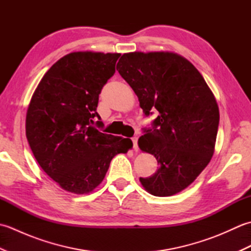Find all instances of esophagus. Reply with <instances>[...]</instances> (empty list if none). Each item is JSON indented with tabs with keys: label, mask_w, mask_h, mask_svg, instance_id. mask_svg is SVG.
<instances>
[{
	"label": "esophagus",
	"mask_w": 251,
	"mask_h": 251,
	"mask_svg": "<svg viewBox=\"0 0 251 251\" xmlns=\"http://www.w3.org/2000/svg\"><path fill=\"white\" fill-rule=\"evenodd\" d=\"M131 141H132V145H134L135 150H138V137H132Z\"/></svg>",
	"instance_id": "34e87169"
}]
</instances>
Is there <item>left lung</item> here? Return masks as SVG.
Returning <instances> with one entry per match:
<instances>
[{"instance_id": "1", "label": "left lung", "mask_w": 251, "mask_h": 251, "mask_svg": "<svg viewBox=\"0 0 251 251\" xmlns=\"http://www.w3.org/2000/svg\"><path fill=\"white\" fill-rule=\"evenodd\" d=\"M116 69L134 89L145 115L158 112L138 140L142 151L155 156L158 169L140 182L152 195L177 194L214 154L219 126L214 94L197 69L174 52H128Z\"/></svg>"}]
</instances>
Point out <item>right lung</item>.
<instances>
[{"label":"right lung","instance_id":"1","mask_svg":"<svg viewBox=\"0 0 251 251\" xmlns=\"http://www.w3.org/2000/svg\"><path fill=\"white\" fill-rule=\"evenodd\" d=\"M121 54L76 51L51 66L32 96L25 135L42 169L63 190L89 193L102 182L116 154L130 139L99 131L101 89L115 73Z\"/></svg>","mask_w":251,"mask_h":251}]
</instances>
